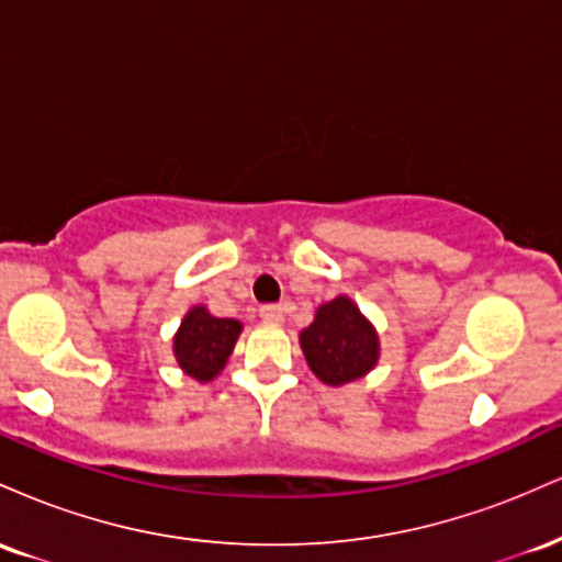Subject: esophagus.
<instances>
[{
	"label": "esophagus",
	"instance_id": "esophagus-1",
	"mask_svg": "<svg viewBox=\"0 0 562 562\" xmlns=\"http://www.w3.org/2000/svg\"><path fill=\"white\" fill-rule=\"evenodd\" d=\"M259 314L263 322H282V317H285V308H282L280 303H267V306L259 308Z\"/></svg>",
	"mask_w": 562,
	"mask_h": 562
}]
</instances>
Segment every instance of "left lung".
Wrapping results in <instances>:
<instances>
[{
	"label": "left lung",
	"mask_w": 562,
	"mask_h": 562,
	"mask_svg": "<svg viewBox=\"0 0 562 562\" xmlns=\"http://www.w3.org/2000/svg\"><path fill=\"white\" fill-rule=\"evenodd\" d=\"M301 348L314 375L327 385L367 375L380 351L378 333L344 295L317 308V317L301 333Z\"/></svg>",
	"instance_id": "8db88e82"
}]
</instances>
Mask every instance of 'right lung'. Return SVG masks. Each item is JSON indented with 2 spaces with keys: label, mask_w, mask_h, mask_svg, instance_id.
<instances>
[{
  "label": "right lung",
  "mask_w": 562,
  "mask_h": 562,
  "mask_svg": "<svg viewBox=\"0 0 562 562\" xmlns=\"http://www.w3.org/2000/svg\"><path fill=\"white\" fill-rule=\"evenodd\" d=\"M240 330L243 325L237 319L211 317L203 306H195L173 338V353H177L179 367L190 378L209 383L227 364Z\"/></svg>",
  "instance_id": "1"
}]
</instances>
